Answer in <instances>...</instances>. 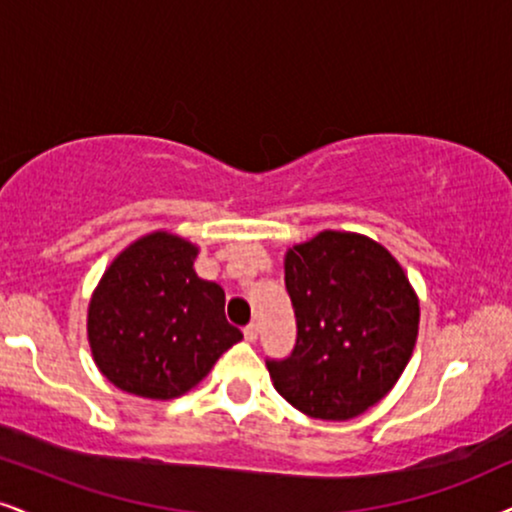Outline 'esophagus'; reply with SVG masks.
Returning <instances> with one entry per match:
<instances>
[{
    "label": "esophagus",
    "instance_id": "34e87169",
    "mask_svg": "<svg viewBox=\"0 0 512 512\" xmlns=\"http://www.w3.org/2000/svg\"><path fill=\"white\" fill-rule=\"evenodd\" d=\"M244 339H246V342H256V339H258V325L256 323L244 327Z\"/></svg>",
    "mask_w": 512,
    "mask_h": 512
}]
</instances>
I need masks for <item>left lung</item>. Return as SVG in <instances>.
Returning a JSON list of instances; mask_svg holds the SVG:
<instances>
[{
  "label": "left lung",
  "instance_id": "obj_1",
  "mask_svg": "<svg viewBox=\"0 0 512 512\" xmlns=\"http://www.w3.org/2000/svg\"><path fill=\"white\" fill-rule=\"evenodd\" d=\"M294 351L268 358L275 389L318 420H351L394 387L413 356L420 304L375 239L325 230L285 256Z\"/></svg>",
  "mask_w": 512,
  "mask_h": 512
}]
</instances>
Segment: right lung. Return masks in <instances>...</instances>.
Returning a JSON list of instances; mask_svg holds the SVG:
<instances>
[{"label": "right lung", "mask_w": 512, "mask_h": 512, "mask_svg": "<svg viewBox=\"0 0 512 512\" xmlns=\"http://www.w3.org/2000/svg\"><path fill=\"white\" fill-rule=\"evenodd\" d=\"M199 249L170 232L132 242L106 268L87 311V339L106 380L168 401L204 380L242 339L225 318V292L194 273Z\"/></svg>", "instance_id": "right-lung-1"}]
</instances>
